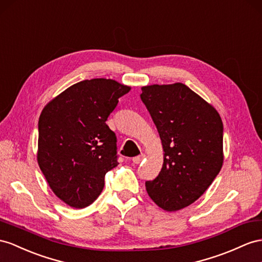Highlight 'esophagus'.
<instances>
[{
	"instance_id": "1",
	"label": "esophagus",
	"mask_w": 262,
	"mask_h": 262,
	"mask_svg": "<svg viewBox=\"0 0 262 262\" xmlns=\"http://www.w3.org/2000/svg\"><path fill=\"white\" fill-rule=\"evenodd\" d=\"M145 157H146V156L144 155V154H142V155H139V156H137V157H134V158H133V163L138 165V164H140V163L143 162V160L145 159Z\"/></svg>"
}]
</instances>
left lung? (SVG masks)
Here are the masks:
<instances>
[{
  "mask_svg": "<svg viewBox=\"0 0 262 262\" xmlns=\"http://www.w3.org/2000/svg\"><path fill=\"white\" fill-rule=\"evenodd\" d=\"M142 91L164 149L162 170L146 182V190L162 209L177 211L195 203L223 167V120L183 83L154 84Z\"/></svg>",
  "mask_w": 262,
  "mask_h": 262,
  "instance_id": "left-lung-1",
  "label": "left lung"
}]
</instances>
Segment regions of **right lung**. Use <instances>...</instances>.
I'll return each instance as SVG.
<instances>
[{
  "mask_svg": "<svg viewBox=\"0 0 262 262\" xmlns=\"http://www.w3.org/2000/svg\"><path fill=\"white\" fill-rule=\"evenodd\" d=\"M129 86L93 78L72 85L46 105L38 119L37 163L53 192L85 208L104 188L117 163L116 135L106 120Z\"/></svg>",
  "mask_w": 262,
  "mask_h": 262,
  "instance_id": "obj_1",
  "label": "right lung"
}]
</instances>
